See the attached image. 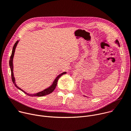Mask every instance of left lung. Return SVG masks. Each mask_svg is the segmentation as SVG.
<instances>
[{"instance_id":"8db88e82","label":"left lung","mask_w":131,"mask_h":131,"mask_svg":"<svg viewBox=\"0 0 131 131\" xmlns=\"http://www.w3.org/2000/svg\"><path fill=\"white\" fill-rule=\"evenodd\" d=\"M116 42H117V43H118V45H119V42H118V40H116Z\"/></svg>"}]
</instances>
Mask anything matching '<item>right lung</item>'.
<instances>
[{
	"label": "right lung",
	"instance_id": "1",
	"mask_svg": "<svg viewBox=\"0 0 131 131\" xmlns=\"http://www.w3.org/2000/svg\"><path fill=\"white\" fill-rule=\"evenodd\" d=\"M18 41L17 40L15 43L14 44V46H13V50H12V55L10 56V60H9V66H10V70H11V75H12V81L14 83V84H15V86L16 87V88L17 89H18L19 90H21V91H23L24 93L26 94L27 95H28V96H45V95H47L48 94H50L51 93L53 92L54 90L55 89L56 87V85H57V82H58V80L59 78L61 76H62L63 75L66 74V72H64L62 74H60V75H59L57 77L56 79L55 80L54 82H53V84H52V85L51 86H50L49 88L43 90V91H41L40 92H39V93H36V94H29L27 93H26L25 92H24L23 90H22L21 89H20L19 87L17 86L15 83V78H14V74H13V57H14V53H15V48H16V47L17 45V43H18Z\"/></svg>",
	"mask_w": 131,
	"mask_h": 131
}]
</instances>
